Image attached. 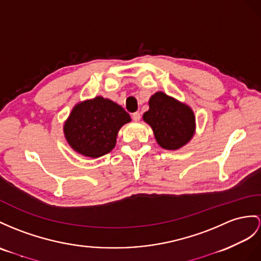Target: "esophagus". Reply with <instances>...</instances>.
I'll return each instance as SVG.
<instances>
[{
  "mask_svg": "<svg viewBox=\"0 0 261 261\" xmlns=\"http://www.w3.org/2000/svg\"><path fill=\"white\" fill-rule=\"evenodd\" d=\"M132 117H133V119L135 120V122H138L139 119H141V113L139 112H135V113H133V115H132Z\"/></svg>",
  "mask_w": 261,
  "mask_h": 261,
  "instance_id": "34e87169",
  "label": "esophagus"
}]
</instances>
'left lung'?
<instances>
[{
  "label": "left lung",
  "mask_w": 261,
  "mask_h": 261,
  "mask_svg": "<svg viewBox=\"0 0 261 261\" xmlns=\"http://www.w3.org/2000/svg\"><path fill=\"white\" fill-rule=\"evenodd\" d=\"M143 118L151 126L157 143L165 149H178L194 135L193 111L163 92L150 97L149 110Z\"/></svg>",
  "instance_id": "8db88e82"
}]
</instances>
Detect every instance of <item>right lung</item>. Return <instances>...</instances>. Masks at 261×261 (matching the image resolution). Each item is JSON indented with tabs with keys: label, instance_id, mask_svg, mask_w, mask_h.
<instances>
[{
	"label": "right lung",
	"instance_id": "obj_1",
	"mask_svg": "<svg viewBox=\"0 0 261 261\" xmlns=\"http://www.w3.org/2000/svg\"><path fill=\"white\" fill-rule=\"evenodd\" d=\"M130 122L122 106L100 96L76 105L64 125L71 147L80 154L97 158L115 147L117 133Z\"/></svg>",
	"mask_w": 261,
	"mask_h": 261
}]
</instances>
